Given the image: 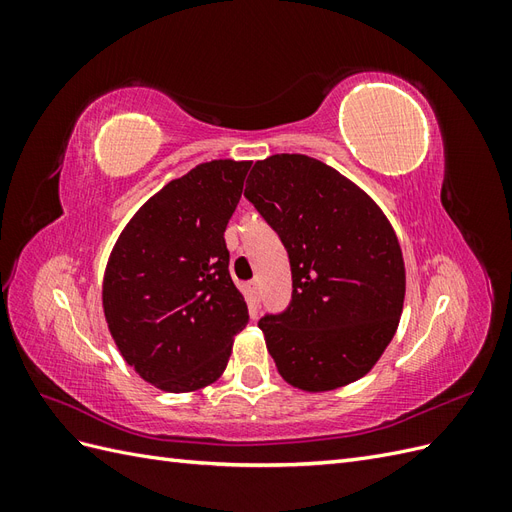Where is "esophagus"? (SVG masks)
<instances>
[{
	"label": "esophagus",
	"instance_id": "esophagus-1",
	"mask_svg": "<svg viewBox=\"0 0 512 512\" xmlns=\"http://www.w3.org/2000/svg\"><path fill=\"white\" fill-rule=\"evenodd\" d=\"M247 288H250V294L254 297V303H258V280H252L250 284H247Z\"/></svg>",
	"mask_w": 512,
	"mask_h": 512
}]
</instances>
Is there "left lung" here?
Segmentation results:
<instances>
[{"mask_svg": "<svg viewBox=\"0 0 512 512\" xmlns=\"http://www.w3.org/2000/svg\"><path fill=\"white\" fill-rule=\"evenodd\" d=\"M245 198L290 258V307L258 322L280 376L305 393H327L369 374L406 297L389 218L354 181L301 153L258 160Z\"/></svg>", "mask_w": 512, "mask_h": 512, "instance_id": "obj_1", "label": "left lung"}]
</instances>
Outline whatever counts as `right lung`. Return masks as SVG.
Listing matches in <instances>:
<instances>
[{
	"mask_svg": "<svg viewBox=\"0 0 512 512\" xmlns=\"http://www.w3.org/2000/svg\"><path fill=\"white\" fill-rule=\"evenodd\" d=\"M250 164L211 160L166 183L132 215L108 256V331L123 361L160 391L213 384L250 322L224 241Z\"/></svg>",
	"mask_w": 512,
	"mask_h": 512,
	"instance_id": "right-lung-1",
	"label": "right lung"
}]
</instances>
